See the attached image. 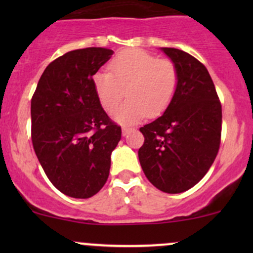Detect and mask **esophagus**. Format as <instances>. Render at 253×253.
Instances as JSON below:
<instances>
[{
  "mask_svg": "<svg viewBox=\"0 0 253 253\" xmlns=\"http://www.w3.org/2000/svg\"><path fill=\"white\" fill-rule=\"evenodd\" d=\"M130 130H132V128H129V127H123V135L126 136Z\"/></svg>",
  "mask_w": 253,
  "mask_h": 253,
  "instance_id": "1",
  "label": "esophagus"
}]
</instances>
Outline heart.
Masks as SVG:
<instances>
[{"instance_id":"obj_1","label":"heart","mask_w":253,"mask_h":253,"mask_svg":"<svg viewBox=\"0 0 253 253\" xmlns=\"http://www.w3.org/2000/svg\"><path fill=\"white\" fill-rule=\"evenodd\" d=\"M110 71L92 76L98 101L107 113L117 109L125 96L128 100L114 114L115 121L133 125L146 117H158L169 107L176 94L178 72L175 64L149 52L129 48L112 59Z\"/></svg>"}]
</instances>
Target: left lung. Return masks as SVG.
<instances>
[{"mask_svg": "<svg viewBox=\"0 0 253 253\" xmlns=\"http://www.w3.org/2000/svg\"><path fill=\"white\" fill-rule=\"evenodd\" d=\"M162 51L178 72L176 94L162 117L141 127L138 151L145 176L157 189L179 194L202 179L217 155L221 104L206 66L187 52Z\"/></svg>", "mask_w": 253, "mask_h": 253, "instance_id": "8db88e82", "label": "left lung"}]
</instances>
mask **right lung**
Masks as SVG:
<instances>
[{
    "label": "right lung",
    "mask_w": 253,
    "mask_h": 253,
    "mask_svg": "<svg viewBox=\"0 0 253 253\" xmlns=\"http://www.w3.org/2000/svg\"><path fill=\"white\" fill-rule=\"evenodd\" d=\"M88 47L57 58L42 72L31 102L32 143L46 176L65 195L88 199L109 176L121 127L98 101L92 76L113 56Z\"/></svg>",
    "instance_id": "add662e5"
}]
</instances>
